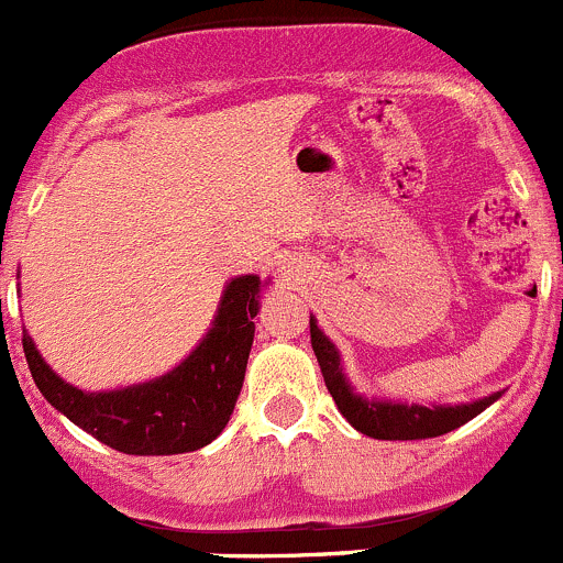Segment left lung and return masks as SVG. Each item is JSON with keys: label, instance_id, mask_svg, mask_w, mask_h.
Listing matches in <instances>:
<instances>
[{"label": "left lung", "instance_id": "1", "mask_svg": "<svg viewBox=\"0 0 563 563\" xmlns=\"http://www.w3.org/2000/svg\"><path fill=\"white\" fill-rule=\"evenodd\" d=\"M310 343H313L316 360L321 365V376L327 382L329 395L338 402L340 413L354 424L360 433L382 441H419L435 439L460 424L471 422L476 413L485 411L490 402L501 397V391L490 397H482L476 402H460V406H406V402H384V400H365L354 395L349 387L340 367V354L327 334L318 329L316 318L310 316Z\"/></svg>", "mask_w": 563, "mask_h": 563}]
</instances>
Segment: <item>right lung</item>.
Here are the masks:
<instances>
[{
    "instance_id": "obj_1",
    "label": "right lung",
    "mask_w": 563,
    "mask_h": 563,
    "mask_svg": "<svg viewBox=\"0 0 563 563\" xmlns=\"http://www.w3.org/2000/svg\"><path fill=\"white\" fill-rule=\"evenodd\" d=\"M261 280L234 277L198 349L157 382L117 391H81L62 382L24 332L26 365L45 400L73 424L124 455H181L218 439L245 382Z\"/></svg>"
}]
</instances>
